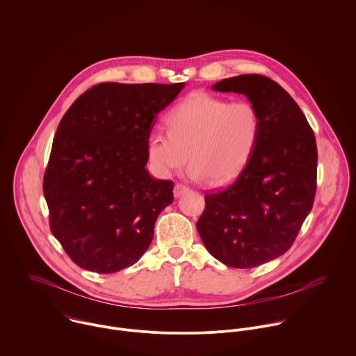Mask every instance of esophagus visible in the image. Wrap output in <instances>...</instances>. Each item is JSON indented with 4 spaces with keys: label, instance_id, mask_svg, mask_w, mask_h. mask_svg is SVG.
Wrapping results in <instances>:
<instances>
[{
    "label": "esophagus",
    "instance_id": "1",
    "mask_svg": "<svg viewBox=\"0 0 356 356\" xmlns=\"http://www.w3.org/2000/svg\"><path fill=\"white\" fill-rule=\"evenodd\" d=\"M189 191V188L186 186V185H184V184H175V186H174V196L175 197H179L181 195H184L185 192H188Z\"/></svg>",
    "mask_w": 356,
    "mask_h": 356
}]
</instances>
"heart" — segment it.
<instances>
[{"label":"heart","mask_w":356,"mask_h":356,"mask_svg":"<svg viewBox=\"0 0 356 356\" xmlns=\"http://www.w3.org/2000/svg\"><path fill=\"white\" fill-rule=\"evenodd\" d=\"M168 129H153L147 138V157L159 174L171 175L189 157L191 178H209L213 185H225L249 164L263 121L249 100L231 103L197 92L171 111Z\"/></svg>","instance_id":"b5f03b06"}]
</instances>
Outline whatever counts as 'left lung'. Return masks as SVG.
Wrapping results in <instances>:
<instances>
[{
  "label": "left lung",
  "instance_id": "8db88e82",
  "mask_svg": "<svg viewBox=\"0 0 356 356\" xmlns=\"http://www.w3.org/2000/svg\"><path fill=\"white\" fill-rule=\"evenodd\" d=\"M213 90L245 95L259 108L263 129L239 177L204 195L196 227L211 256L229 267L252 268L284 254L313 207L316 138L295 100L267 76L222 79Z\"/></svg>",
  "mask_w": 356,
  "mask_h": 356
}]
</instances>
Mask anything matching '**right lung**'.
I'll return each mask as SVG.
<instances>
[{
    "instance_id": "1",
    "label": "right lung",
    "mask_w": 356,
    "mask_h": 356,
    "mask_svg": "<svg viewBox=\"0 0 356 356\" xmlns=\"http://www.w3.org/2000/svg\"><path fill=\"white\" fill-rule=\"evenodd\" d=\"M184 83H99L64 114L43 179L50 229L79 267L110 274L147 250L174 182L146 170L157 114Z\"/></svg>"
}]
</instances>
